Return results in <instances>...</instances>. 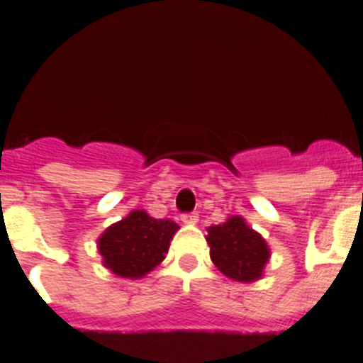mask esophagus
I'll use <instances>...</instances> for the list:
<instances>
[{
	"instance_id": "1",
	"label": "esophagus",
	"mask_w": 363,
	"mask_h": 363,
	"mask_svg": "<svg viewBox=\"0 0 363 363\" xmlns=\"http://www.w3.org/2000/svg\"><path fill=\"white\" fill-rule=\"evenodd\" d=\"M182 221H184V223H196L198 221L196 213H184L182 214Z\"/></svg>"
}]
</instances>
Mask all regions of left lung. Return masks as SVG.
I'll return each instance as SVG.
<instances>
[{"label": "left lung", "instance_id": "left-lung-1", "mask_svg": "<svg viewBox=\"0 0 363 363\" xmlns=\"http://www.w3.org/2000/svg\"><path fill=\"white\" fill-rule=\"evenodd\" d=\"M207 242L211 259L225 277L236 281H252L262 277L269 259V247L243 218L233 216L221 225L209 227Z\"/></svg>", "mask_w": 363, "mask_h": 363}]
</instances>
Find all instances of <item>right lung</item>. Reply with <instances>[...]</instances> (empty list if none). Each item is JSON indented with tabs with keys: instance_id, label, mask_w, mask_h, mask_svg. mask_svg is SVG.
<instances>
[{
	"instance_id": "add662e5",
	"label": "right lung",
	"mask_w": 363,
	"mask_h": 363,
	"mask_svg": "<svg viewBox=\"0 0 363 363\" xmlns=\"http://www.w3.org/2000/svg\"><path fill=\"white\" fill-rule=\"evenodd\" d=\"M176 230L174 221L133 211L99 236V255L104 256L105 267L118 277L142 278L165 258Z\"/></svg>"
}]
</instances>
